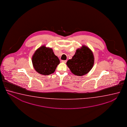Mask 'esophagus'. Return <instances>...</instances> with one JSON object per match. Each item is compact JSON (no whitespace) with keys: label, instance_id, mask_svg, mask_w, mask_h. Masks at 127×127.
<instances>
[{"label":"esophagus","instance_id":"esophagus-1","mask_svg":"<svg viewBox=\"0 0 127 127\" xmlns=\"http://www.w3.org/2000/svg\"><path fill=\"white\" fill-rule=\"evenodd\" d=\"M61 62L64 63H66L67 62V60H61Z\"/></svg>","mask_w":127,"mask_h":127}]
</instances>
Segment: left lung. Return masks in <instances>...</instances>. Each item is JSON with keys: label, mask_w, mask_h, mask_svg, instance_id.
<instances>
[{"label": "left lung", "mask_w": 127, "mask_h": 127, "mask_svg": "<svg viewBox=\"0 0 127 127\" xmlns=\"http://www.w3.org/2000/svg\"><path fill=\"white\" fill-rule=\"evenodd\" d=\"M94 64V56L91 50L85 45L76 50L71 59L67 61L66 64L72 73L81 76L88 73Z\"/></svg>", "instance_id": "1"}]
</instances>
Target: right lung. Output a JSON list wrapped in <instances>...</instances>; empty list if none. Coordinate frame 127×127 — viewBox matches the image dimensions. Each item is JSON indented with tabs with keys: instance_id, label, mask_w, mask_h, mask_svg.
<instances>
[{
	"instance_id": "add662e5",
	"label": "right lung",
	"mask_w": 127,
	"mask_h": 127,
	"mask_svg": "<svg viewBox=\"0 0 127 127\" xmlns=\"http://www.w3.org/2000/svg\"><path fill=\"white\" fill-rule=\"evenodd\" d=\"M32 63L38 73L45 75L54 73L60 61L52 48L44 45L35 51L32 56Z\"/></svg>"
}]
</instances>
